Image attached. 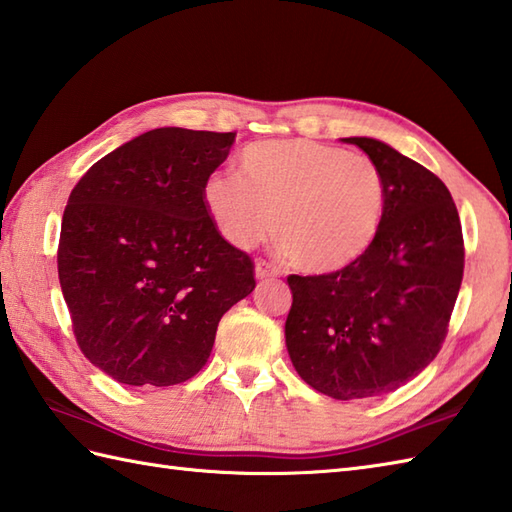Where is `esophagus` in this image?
<instances>
[{
	"mask_svg": "<svg viewBox=\"0 0 512 512\" xmlns=\"http://www.w3.org/2000/svg\"><path fill=\"white\" fill-rule=\"evenodd\" d=\"M256 278L265 280V278H278V269L271 267L265 260H258L256 263Z\"/></svg>",
	"mask_w": 512,
	"mask_h": 512,
	"instance_id": "obj_1",
	"label": "esophagus"
}]
</instances>
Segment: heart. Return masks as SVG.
Masks as SVG:
<instances>
[{
	"instance_id": "1",
	"label": "heart",
	"mask_w": 512,
	"mask_h": 512,
	"mask_svg": "<svg viewBox=\"0 0 512 512\" xmlns=\"http://www.w3.org/2000/svg\"><path fill=\"white\" fill-rule=\"evenodd\" d=\"M214 227L236 249L274 230L293 267L335 274L377 241L388 186L368 155L313 140H265L238 155V177L214 173L201 190Z\"/></svg>"
}]
</instances>
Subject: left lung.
I'll return each mask as SVG.
<instances>
[{"label": "left lung", "mask_w": 512, "mask_h": 512, "mask_svg": "<svg viewBox=\"0 0 512 512\" xmlns=\"http://www.w3.org/2000/svg\"><path fill=\"white\" fill-rule=\"evenodd\" d=\"M379 164L388 206L370 252L335 274L289 276V357L337 401L401 388L445 342L464 274L458 208L442 181L372 138H346Z\"/></svg>", "instance_id": "left-lung-1"}]
</instances>
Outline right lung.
<instances>
[{
    "instance_id": "add662e5",
    "label": "right lung",
    "mask_w": 512,
    "mask_h": 512,
    "mask_svg": "<svg viewBox=\"0 0 512 512\" xmlns=\"http://www.w3.org/2000/svg\"><path fill=\"white\" fill-rule=\"evenodd\" d=\"M236 133L164 127L98 160L61 223L59 280L83 355L127 385L184 383L223 313L256 287L254 260L203 206Z\"/></svg>"
}]
</instances>
